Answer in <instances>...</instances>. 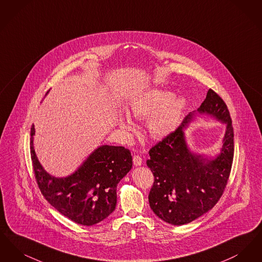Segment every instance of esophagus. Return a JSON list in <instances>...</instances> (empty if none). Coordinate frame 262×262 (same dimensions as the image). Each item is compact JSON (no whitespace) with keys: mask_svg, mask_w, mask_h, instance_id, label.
<instances>
[{"mask_svg":"<svg viewBox=\"0 0 262 262\" xmlns=\"http://www.w3.org/2000/svg\"><path fill=\"white\" fill-rule=\"evenodd\" d=\"M133 162H134L135 166H140V165L142 164V158H141V156H139V155H134V157H133Z\"/></svg>","mask_w":262,"mask_h":262,"instance_id":"34e87169","label":"esophagus"}]
</instances>
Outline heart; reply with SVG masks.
<instances>
[{
    "label": "heart",
    "mask_w": 262,
    "mask_h": 262,
    "mask_svg": "<svg viewBox=\"0 0 262 262\" xmlns=\"http://www.w3.org/2000/svg\"><path fill=\"white\" fill-rule=\"evenodd\" d=\"M169 90L153 89L138 96L128 106V113L137 120H145L151 137L162 138L170 135L179 125L186 106L184 98H174ZM117 125L125 134L132 135L136 130L133 121L125 115H119Z\"/></svg>",
    "instance_id": "b5f03b06"
}]
</instances>
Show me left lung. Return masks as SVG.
Wrapping results in <instances>:
<instances>
[{"label":"left lung","mask_w":262,"mask_h":262,"mask_svg":"<svg viewBox=\"0 0 262 262\" xmlns=\"http://www.w3.org/2000/svg\"><path fill=\"white\" fill-rule=\"evenodd\" d=\"M198 112L226 124L223 146L216 158H203L187 148L184 128L192 119L190 113L174 132L149 150L146 161L154 176L150 207L169 224H187L212 209L222 196L231 173L234 128L224 100L209 89Z\"/></svg>","instance_id":"left-lung-1"}]
</instances>
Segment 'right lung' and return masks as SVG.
<instances>
[{
    "instance_id": "right-lung-1",
    "label": "right lung",
    "mask_w": 262,
    "mask_h": 262,
    "mask_svg": "<svg viewBox=\"0 0 262 262\" xmlns=\"http://www.w3.org/2000/svg\"><path fill=\"white\" fill-rule=\"evenodd\" d=\"M31 125L30 154L41 193L51 205L75 223L97 224L112 213L117 204V186L133 167L130 151L123 146L102 145L94 150L74 174L56 178L38 161Z\"/></svg>"
}]
</instances>
